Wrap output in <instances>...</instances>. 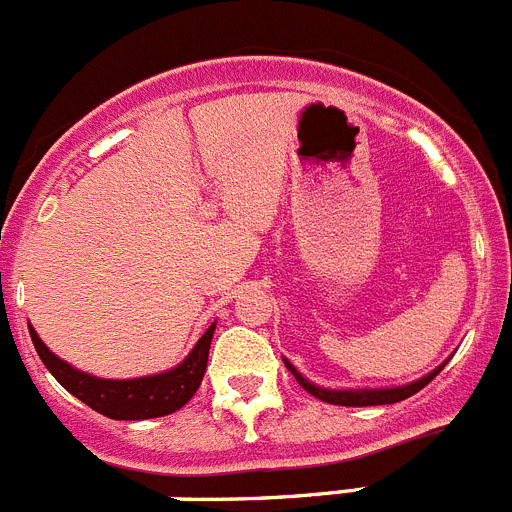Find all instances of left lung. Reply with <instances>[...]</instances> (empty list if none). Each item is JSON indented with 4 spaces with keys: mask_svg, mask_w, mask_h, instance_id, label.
I'll list each match as a JSON object with an SVG mask.
<instances>
[{
    "mask_svg": "<svg viewBox=\"0 0 512 512\" xmlns=\"http://www.w3.org/2000/svg\"><path fill=\"white\" fill-rule=\"evenodd\" d=\"M283 361H285V366H288L290 374L298 379V384L303 386L308 394H313L315 399L328 401V404H338V407H379V404H396V401L409 399V396L417 394L419 389H424V386H427L429 381H432L434 376L444 369V364H442V366H437L434 371H429L427 376H422V379L412 381V384L391 386V389H323V386H315L313 381H308L305 376H300L288 358H283Z\"/></svg>",
    "mask_w": 512,
    "mask_h": 512,
    "instance_id": "left-lung-1",
    "label": "left lung"
}]
</instances>
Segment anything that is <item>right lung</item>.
<instances>
[{"label":"right lung","instance_id":"add662e5","mask_svg":"<svg viewBox=\"0 0 512 512\" xmlns=\"http://www.w3.org/2000/svg\"><path fill=\"white\" fill-rule=\"evenodd\" d=\"M214 326L217 323H212L204 331L197 346L191 348L189 356L176 369L164 371V374L123 381L98 379V376H90L85 371L73 369V366L65 364L62 358H57L42 343V338L37 336L32 326L30 336L37 353H40L42 364L47 366V371L60 381V386H65L70 394L78 396L90 409H95V412L108 419H154L176 412V409L184 407L191 396L197 394L199 384L204 379V371H207Z\"/></svg>","mask_w":512,"mask_h":512}]
</instances>
